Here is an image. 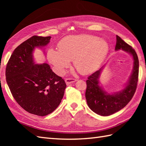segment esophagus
<instances>
[{
	"instance_id": "34e87169",
	"label": "esophagus",
	"mask_w": 146,
	"mask_h": 146,
	"mask_svg": "<svg viewBox=\"0 0 146 146\" xmlns=\"http://www.w3.org/2000/svg\"><path fill=\"white\" fill-rule=\"evenodd\" d=\"M65 82H66L67 85H69L71 83H72L73 82H75L77 81V80L76 79H71V78H66L64 80Z\"/></svg>"
}]
</instances>
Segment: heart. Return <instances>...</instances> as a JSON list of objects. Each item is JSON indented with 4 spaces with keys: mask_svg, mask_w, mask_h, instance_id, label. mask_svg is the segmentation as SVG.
Listing matches in <instances>:
<instances>
[{
    "mask_svg": "<svg viewBox=\"0 0 146 146\" xmlns=\"http://www.w3.org/2000/svg\"><path fill=\"white\" fill-rule=\"evenodd\" d=\"M58 49L50 48L47 59L54 72L62 76L73 60L80 73L90 74L100 67L109 51L108 42L100 37L80 35L66 37L58 43Z\"/></svg>",
    "mask_w": 146,
    "mask_h": 146,
    "instance_id": "heart-1",
    "label": "heart"
}]
</instances>
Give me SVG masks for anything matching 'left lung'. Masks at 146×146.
Segmentation results:
<instances>
[{
	"label": "left lung",
	"mask_w": 146,
	"mask_h": 146,
	"mask_svg": "<svg viewBox=\"0 0 146 146\" xmlns=\"http://www.w3.org/2000/svg\"><path fill=\"white\" fill-rule=\"evenodd\" d=\"M115 50L122 51L131 54L134 63L128 82L121 90L113 94L105 91L99 82L101 73L105 65L95 71L86 80L85 97L89 108L95 113L102 116H108L125 107L134 96L137 88L139 75V60L137 53L131 46L117 36Z\"/></svg>",
	"instance_id": "left-lung-1"
}]
</instances>
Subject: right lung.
Instances as JSON below:
<instances>
[{
    "instance_id": "1",
    "label": "right lung",
    "mask_w": 146,
    "mask_h": 146,
    "mask_svg": "<svg viewBox=\"0 0 146 146\" xmlns=\"http://www.w3.org/2000/svg\"><path fill=\"white\" fill-rule=\"evenodd\" d=\"M51 38L34 36L23 42L14 49L5 70L6 81L15 101L39 116L47 115L59 106L66 87L48 63L35 61V48L45 47Z\"/></svg>"
}]
</instances>
